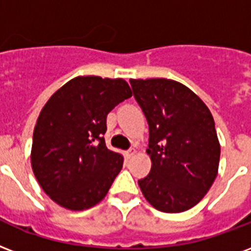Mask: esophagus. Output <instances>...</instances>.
Masks as SVG:
<instances>
[{"instance_id":"esophagus-1","label":"esophagus","mask_w":251,"mask_h":251,"mask_svg":"<svg viewBox=\"0 0 251 251\" xmlns=\"http://www.w3.org/2000/svg\"><path fill=\"white\" fill-rule=\"evenodd\" d=\"M134 154H135V150H134V149H129V150H127V151H126V153H125V155H126V158L130 159L131 157L134 155Z\"/></svg>"}]
</instances>
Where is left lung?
Masks as SVG:
<instances>
[{"mask_svg": "<svg viewBox=\"0 0 251 251\" xmlns=\"http://www.w3.org/2000/svg\"><path fill=\"white\" fill-rule=\"evenodd\" d=\"M130 85L149 124L151 170L138 181L141 192L159 211L189 210L218 174L221 146L210 110L173 79H130Z\"/></svg>", "mask_w": 251, "mask_h": 251, "instance_id": "left-lung-1", "label": "left lung"}]
</instances>
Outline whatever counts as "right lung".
Instances as JSON below:
<instances>
[{
	"label": "right lung",
	"mask_w": 251,
	"mask_h": 251,
	"mask_svg": "<svg viewBox=\"0 0 251 251\" xmlns=\"http://www.w3.org/2000/svg\"><path fill=\"white\" fill-rule=\"evenodd\" d=\"M130 97L125 79L79 75L42 107L33 133L31 169L57 205L79 211L105 198L124 163L102 137L106 117Z\"/></svg>",
	"instance_id": "add662e5"
}]
</instances>
